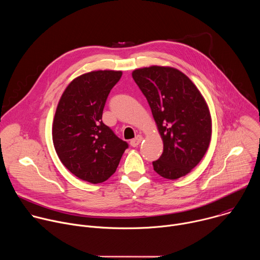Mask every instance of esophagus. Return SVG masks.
I'll list each match as a JSON object with an SVG mask.
<instances>
[{
    "mask_svg": "<svg viewBox=\"0 0 260 260\" xmlns=\"http://www.w3.org/2000/svg\"><path fill=\"white\" fill-rule=\"evenodd\" d=\"M142 140H143V138H142V136H140V135H138L135 139H133V140H131V146H133V147H137L141 142H142Z\"/></svg>",
    "mask_w": 260,
    "mask_h": 260,
    "instance_id": "1",
    "label": "esophagus"
}]
</instances>
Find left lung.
Masks as SVG:
<instances>
[{"instance_id": "obj_1", "label": "left lung", "mask_w": 260, "mask_h": 260, "mask_svg": "<svg viewBox=\"0 0 260 260\" xmlns=\"http://www.w3.org/2000/svg\"><path fill=\"white\" fill-rule=\"evenodd\" d=\"M133 79L146 96L164 142L154 171L175 180L188 174L204 157L211 140L208 106L191 80L174 68H143Z\"/></svg>"}]
</instances>
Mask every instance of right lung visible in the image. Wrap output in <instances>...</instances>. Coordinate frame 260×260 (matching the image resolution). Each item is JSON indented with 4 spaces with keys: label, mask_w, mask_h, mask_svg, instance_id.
I'll list each match as a JSON object with an SVG mask.
<instances>
[{
    "label": "right lung",
    "mask_w": 260,
    "mask_h": 260,
    "mask_svg": "<svg viewBox=\"0 0 260 260\" xmlns=\"http://www.w3.org/2000/svg\"><path fill=\"white\" fill-rule=\"evenodd\" d=\"M121 76L120 71L84 74L68 85L56 108L55 151L72 174L92 184L112 176L128 148L102 120L108 95Z\"/></svg>",
    "instance_id": "right-lung-1"
}]
</instances>
